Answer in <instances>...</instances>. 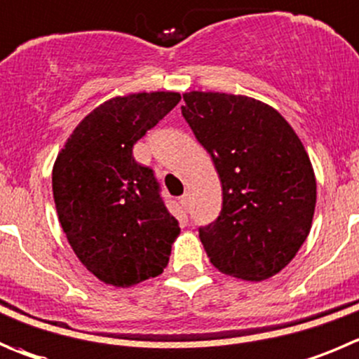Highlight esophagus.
Masks as SVG:
<instances>
[{
    "label": "esophagus",
    "instance_id": "1",
    "mask_svg": "<svg viewBox=\"0 0 359 359\" xmlns=\"http://www.w3.org/2000/svg\"><path fill=\"white\" fill-rule=\"evenodd\" d=\"M180 203H182L185 208H189V204H190V194H189V192L183 194V196L180 197Z\"/></svg>",
    "mask_w": 359,
    "mask_h": 359
}]
</instances>
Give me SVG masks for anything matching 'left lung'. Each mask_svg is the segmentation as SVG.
<instances>
[{"label": "left lung", "instance_id": "8db88e82", "mask_svg": "<svg viewBox=\"0 0 359 359\" xmlns=\"http://www.w3.org/2000/svg\"><path fill=\"white\" fill-rule=\"evenodd\" d=\"M182 107L222 183V211L199 229L211 264L248 282L271 278L310 233L317 183L292 126L271 105L245 95L183 93Z\"/></svg>", "mask_w": 359, "mask_h": 359}]
</instances>
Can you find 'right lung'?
Masks as SVG:
<instances>
[{"label":"right lung","instance_id":"right-lung-1","mask_svg":"<svg viewBox=\"0 0 359 359\" xmlns=\"http://www.w3.org/2000/svg\"><path fill=\"white\" fill-rule=\"evenodd\" d=\"M180 100L176 91L109 98L84 116L57 153V218L72 250L104 284L132 287L169 262L180 225L132 148Z\"/></svg>","mask_w":359,"mask_h":359}]
</instances>
